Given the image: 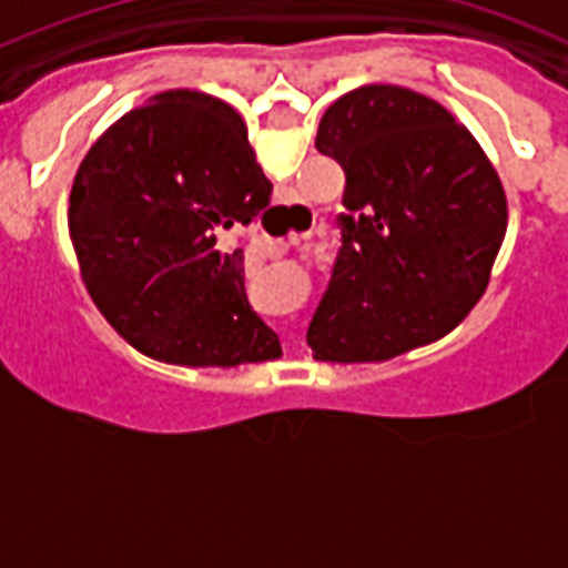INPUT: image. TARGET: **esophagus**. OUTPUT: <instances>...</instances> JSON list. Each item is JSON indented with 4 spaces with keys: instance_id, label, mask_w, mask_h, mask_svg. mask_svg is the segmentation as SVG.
<instances>
[{
    "instance_id": "obj_1",
    "label": "esophagus",
    "mask_w": 568,
    "mask_h": 568,
    "mask_svg": "<svg viewBox=\"0 0 568 568\" xmlns=\"http://www.w3.org/2000/svg\"><path fill=\"white\" fill-rule=\"evenodd\" d=\"M267 250H270V253H278V244H273V241H270Z\"/></svg>"
}]
</instances>
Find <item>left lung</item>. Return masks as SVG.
I'll list each match as a JSON object with an SVG mask.
<instances>
[{"mask_svg": "<svg viewBox=\"0 0 568 568\" xmlns=\"http://www.w3.org/2000/svg\"><path fill=\"white\" fill-rule=\"evenodd\" d=\"M344 168L341 250L307 329L313 358L378 364L453 333L489 284L509 207L475 135L444 104L364 84L321 115Z\"/></svg>", "mask_w": 568, "mask_h": 568, "instance_id": "left-lung-1", "label": "left lung"}]
</instances>
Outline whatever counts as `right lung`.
<instances>
[{"label":"right lung","instance_id":"1","mask_svg":"<svg viewBox=\"0 0 568 568\" xmlns=\"http://www.w3.org/2000/svg\"><path fill=\"white\" fill-rule=\"evenodd\" d=\"M273 184L222 99L164 90L110 124L70 187L68 230L90 298L148 358L239 366L281 358L244 293L224 230L267 210Z\"/></svg>","mask_w":568,"mask_h":568}]
</instances>
